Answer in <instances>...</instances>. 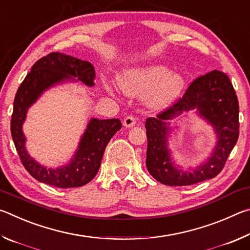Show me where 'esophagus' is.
I'll use <instances>...</instances> for the list:
<instances>
[{"mask_svg":"<svg viewBox=\"0 0 250 250\" xmlns=\"http://www.w3.org/2000/svg\"><path fill=\"white\" fill-rule=\"evenodd\" d=\"M135 124H137V119L133 116H126L124 120V125L126 126V128H131Z\"/></svg>","mask_w":250,"mask_h":250,"instance_id":"34e87169","label":"esophagus"}]
</instances>
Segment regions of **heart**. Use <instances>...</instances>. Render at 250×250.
<instances>
[{
	"instance_id": "1",
	"label": "heart",
	"mask_w": 250,
	"mask_h": 250,
	"mask_svg": "<svg viewBox=\"0 0 250 250\" xmlns=\"http://www.w3.org/2000/svg\"><path fill=\"white\" fill-rule=\"evenodd\" d=\"M121 89L129 96L149 94L147 101L154 108H164L179 98L185 88L183 76L168 73L164 66L131 69L119 78Z\"/></svg>"
}]
</instances>
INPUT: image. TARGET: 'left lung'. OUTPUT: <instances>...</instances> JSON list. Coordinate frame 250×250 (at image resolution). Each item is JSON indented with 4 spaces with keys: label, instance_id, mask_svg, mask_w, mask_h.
I'll return each instance as SVG.
<instances>
[{
    "label": "left lung",
    "instance_id": "8db88e82",
    "mask_svg": "<svg viewBox=\"0 0 250 250\" xmlns=\"http://www.w3.org/2000/svg\"><path fill=\"white\" fill-rule=\"evenodd\" d=\"M197 108L219 135L213 155L196 170L186 173L172 167L166 149L168 127L164 120L184 111ZM239 104L229 77L223 71L211 70L189 83L183 96L146 121L147 149L146 167L156 181L164 185L184 186L213 179L218 175L234 149L239 135Z\"/></svg>",
    "mask_w": 250,
    "mask_h": 250
}]
</instances>
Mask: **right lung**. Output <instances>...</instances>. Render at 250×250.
Listing matches in <instances>:
<instances>
[{"label": "right lung", "instance_id": "right-lung-1", "mask_svg": "<svg viewBox=\"0 0 250 250\" xmlns=\"http://www.w3.org/2000/svg\"><path fill=\"white\" fill-rule=\"evenodd\" d=\"M71 77H77L87 86H92L95 69L90 62L58 52L49 53L39 59L19 87L11 119V134L23 167L34 179L59 188H78L89 183L98 173L108 142L122 125L119 119H91L79 149L68 166L53 170L36 163L24 146L22 124L27 108L46 88Z\"/></svg>", "mask_w": 250, "mask_h": 250}]
</instances>
